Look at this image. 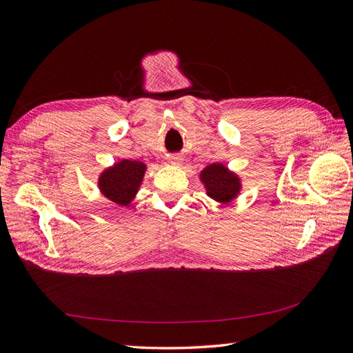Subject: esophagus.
I'll return each mask as SVG.
<instances>
[{"label":"esophagus","instance_id":"esophagus-1","mask_svg":"<svg viewBox=\"0 0 353 353\" xmlns=\"http://www.w3.org/2000/svg\"><path fill=\"white\" fill-rule=\"evenodd\" d=\"M169 163L174 165V166H179V165H183V159H179V157H170Z\"/></svg>","mask_w":353,"mask_h":353}]
</instances>
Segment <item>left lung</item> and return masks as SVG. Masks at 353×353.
Segmentation results:
<instances>
[{"label":"left lung","instance_id":"1","mask_svg":"<svg viewBox=\"0 0 353 353\" xmlns=\"http://www.w3.org/2000/svg\"><path fill=\"white\" fill-rule=\"evenodd\" d=\"M200 181L206 188V194L220 203H230L242 188L241 178L230 172L223 163L206 166L200 172Z\"/></svg>","mask_w":353,"mask_h":353}]
</instances>
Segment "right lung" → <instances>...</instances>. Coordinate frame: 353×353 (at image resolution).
<instances>
[{"label": "right lung", "instance_id": "add662e5", "mask_svg": "<svg viewBox=\"0 0 353 353\" xmlns=\"http://www.w3.org/2000/svg\"><path fill=\"white\" fill-rule=\"evenodd\" d=\"M147 166L142 161L123 159L107 168L98 179L101 193L111 202L129 206L142 184Z\"/></svg>", "mask_w": 353, "mask_h": 353}]
</instances>
